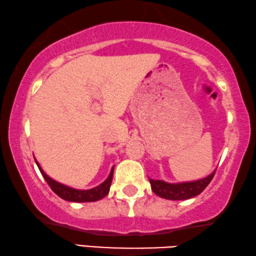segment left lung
Returning <instances> with one entry per match:
<instances>
[{"instance_id": "8db88e82", "label": "left lung", "mask_w": 256, "mask_h": 256, "mask_svg": "<svg viewBox=\"0 0 256 256\" xmlns=\"http://www.w3.org/2000/svg\"><path fill=\"white\" fill-rule=\"evenodd\" d=\"M214 174L216 170L202 180L183 182V183L176 184L166 183V182L159 180L150 178L149 180L151 184V190L158 196L167 198V200H188V198L198 196L209 185L212 178H214Z\"/></svg>"}]
</instances>
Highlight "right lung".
Here are the masks:
<instances>
[{
	"label": "right lung",
	"mask_w": 256,
	"mask_h": 256,
	"mask_svg": "<svg viewBox=\"0 0 256 256\" xmlns=\"http://www.w3.org/2000/svg\"><path fill=\"white\" fill-rule=\"evenodd\" d=\"M34 162H36L42 177H44L45 180L47 182V184L50 185V188L53 190V192L55 194H58L60 198H63V200L71 201V202H94V201L100 200L102 198H105L108 194V192H110V188L112 180V172H114V167L112 168L110 174L107 177V180L105 182H102L100 185H98L96 188H90V190H76V188H68L66 185L60 184L54 180H52L50 177L47 176L46 172L42 170L40 164H38L36 159H34Z\"/></svg>",
	"instance_id": "add662e5"
}]
</instances>
